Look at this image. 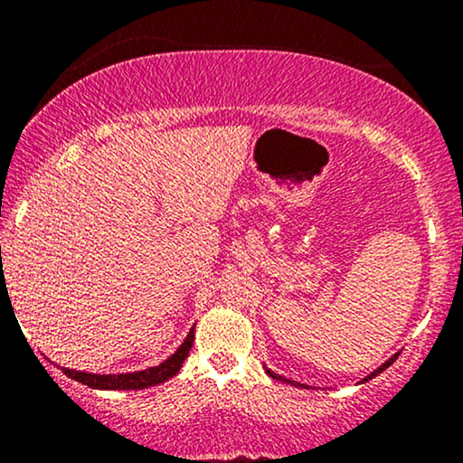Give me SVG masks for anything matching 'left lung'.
Masks as SVG:
<instances>
[{"label": "left lung", "mask_w": 463, "mask_h": 463, "mask_svg": "<svg viewBox=\"0 0 463 463\" xmlns=\"http://www.w3.org/2000/svg\"><path fill=\"white\" fill-rule=\"evenodd\" d=\"M394 361H396V357H392L390 361H387V364L381 365L379 370H374V372H372V374L368 376V379H372V376H376V374H379V372H383L385 368H390V365L394 364ZM268 374L272 376V379H276V381H285V383H294V385H298V383H296V381H289V379H285V376H280V374H274V372H269V370H268ZM368 379H365V381H368ZM300 387H302V385H300Z\"/></svg>", "instance_id": "1"}]
</instances>
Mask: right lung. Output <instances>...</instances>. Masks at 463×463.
<instances>
[{
	"instance_id": "right-lung-1",
	"label": "right lung",
	"mask_w": 463,
	"mask_h": 463,
	"mask_svg": "<svg viewBox=\"0 0 463 463\" xmlns=\"http://www.w3.org/2000/svg\"><path fill=\"white\" fill-rule=\"evenodd\" d=\"M194 346V328H191L187 339L183 342L176 353L167 361H163L156 368H147L141 372H130V374H89V372H76V370H62L69 379L78 381V383L95 387V390H146V387L158 385L163 381L172 379L183 368L184 359H187L189 350Z\"/></svg>"
}]
</instances>
